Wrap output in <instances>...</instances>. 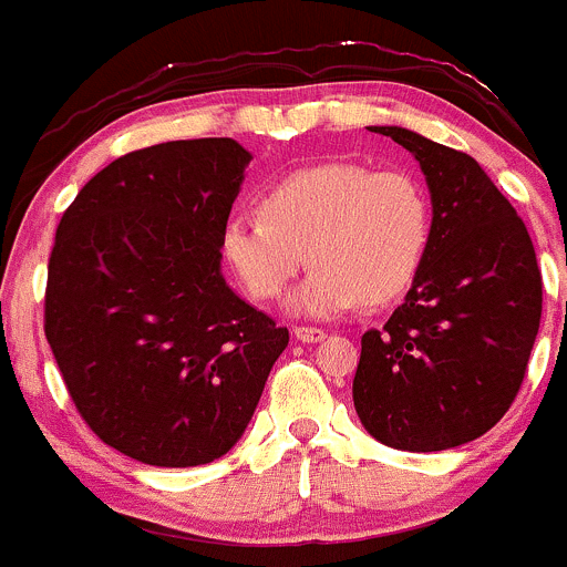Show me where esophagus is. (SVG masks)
Here are the masks:
<instances>
[{
	"label": "esophagus",
	"mask_w": 567,
	"mask_h": 567,
	"mask_svg": "<svg viewBox=\"0 0 567 567\" xmlns=\"http://www.w3.org/2000/svg\"><path fill=\"white\" fill-rule=\"evenodd\" d=\"M295 336L302 341V344H317V341H322L328 333H324L322 328H308V324H297Z\"/></svg>",
	"instance_id": "esophagus-1"
}]
</instances>
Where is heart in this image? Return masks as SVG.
<instances>
[{
  "label": "heart",
  "instance_id": "obj_1",
  "mask_svg": "<svg viewBox=\"0 0 567 567\" xmlns=\"http://www.w3.org/2000/svg\"><path fill=\"white\" fill-rule=\"evenodd\" d=\"M259 212L228 217L223 256L256 300H278L311 261L313 272L291 295V308L311 319L402 297L433 239L424 184L361 162L297 167L261 193Z\"/></svg>",
  "mask_w": 567,
  "mask_h": 567
}]
</instances>
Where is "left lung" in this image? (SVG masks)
<instances>
[{
  "label": "left lung",
  "instance_id": "obj_1",
  "mask_svg": "<svg viewBox=\"0 0 567 567\" xmlns=\"http://www.w3.org/2000/svg\"><path fill=\"white\" fill-rule=\"evenodd\" d=\"M372 132L422 165L433 239L405 302L363 333L352 402L380 444L452 450L487 433L524 383L543 311L535 245L472 156L411 128Z\"/></svg>",
  "mask_w": 567,
  "mask_h": 567
}]
</instances>
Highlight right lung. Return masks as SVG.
<instances>
[{
	"mask_svg": "<svg viewBox=\"0 0 567 567\" xmlns=\"http://www.w3.org/2000/svg\"><path fill=\"white\" fill-rule=\"evenodd\" d=\"M248 162L231 137L151 145L110 162L63 212L43 330L80 416L132 461L226 455L289 344L220 276Z\"/></svg>",
	"mask_w": 567,
	"mask_h": 567,
	"instance_id": "1",
	"label": "right lung"
}]
</instances>
